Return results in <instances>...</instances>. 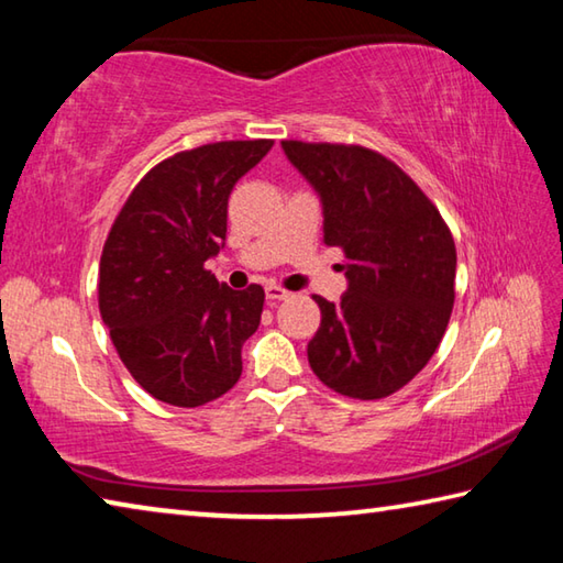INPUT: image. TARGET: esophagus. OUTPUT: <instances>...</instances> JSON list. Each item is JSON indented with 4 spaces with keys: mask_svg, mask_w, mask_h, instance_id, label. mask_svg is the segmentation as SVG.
<instances>
[{
    "mask_svg": "<svg viewBox=\"0 0 563 563\" xmlns=\"http://www.w3.org/2000/svg\"><path fill=\"white\" fill-rule=\"evenodd\" d=\"M290 290H285V288H280V285H268V288H265V300H268L271 305H275V302H280V300H288L290 298Z\"/></svg>",
    "mask_w": 563,
    "mask_h": 563,
    "instance_id": "esophagus-1",
    "label": "esophagus"
}]
</instances>
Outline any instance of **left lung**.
<instances>
[{"mask_svg":"<svg viewBox=\"0 0 563 563\" xmlns=\"http://www.w3.org/2000/svg\"><path fill=\"white\" fill-rule=\"evenodd\" d=\"M322 203V241L342 247L347 290L316 295L322 320L308 342L330 389L379 399L405 387L440 347L454 305L456 251L440 211L377 151L283 141Z\"/></svg>","mask_w":563,"mask_h":563,"instance_id":"1","label":"left lung"}]
</instances>
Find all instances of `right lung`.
<instances>
[{"instance_id":"1","label":"right lung","mask_w":563,"mask_h":563,"mask_svg":"<svg viewBox=\"0 0 563 563\" xmlns=\"http://www.w3.org/2000/svg\"><path fill=\"white\" fill-rule=\"evenodd\" d=\"M273 141H218L161 161L131 190L101 253L99 310L131 377L151 397L198 407L243 373L261 325V285L231 290L206 261L225 241L228 196Z\"/></svg>"}]
</instances>
